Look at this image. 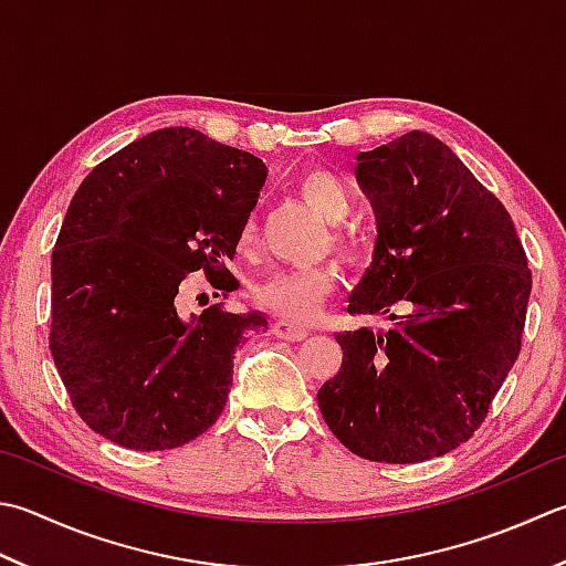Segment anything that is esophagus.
Masks as SVG:
<instances>
[{
  "label": "esophagus",
  "mask_w": 566,
  "mask_h": 566,
  "mask_svg": "<svg viewBox=\"0 0 566 566\" xmlns=\"http://www.w3.org/2000/svg\"><path fill=\"white\" fill-rule=\"evenodd\" d=\"M272 331H274V336L282 340H304L308 336L306 328H298V326L290 324V321H276Z\"/></svg>",
  "instance_id": "obj_1"
}]
</instances>
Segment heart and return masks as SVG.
<instances>
[{"instance_id": "1", "label": "heart", "mask_w": 566, "mask_h": 566, "mask_svg": "<svg viewBox=\"0 0 566 566\" xmlns=\"http://www.w3.org/2000/svg\"><path fill=\"white\" fill-rule=\"evenodd\" d=\"M298 193H302L304 203L314 210L328 223H340L343 218L350 213V191L346 181L326 169H312L298 179ZM258 240V223H250L242 228L240 248L250 250ZM336 248L346 254V258H358L365 250L363 240L356 232L338 230ZM336 274L326 268H298V270H272L254 284V302L268 312L282 316L286 321H296V324H306L312 321L324 298L334 292Z\"/></svg>"}]
</instances>
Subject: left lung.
<instances>
[{
  "instance_id": "obj_1",
  "label": "left lung",
  "mask_w": 566,
  "mask_h": 566,
  "mask_svg": "<svg viewBox=\"0 0 566 566\" xmlns=\"http://www.w3.org/2000/svg\"><path fill=\"white\" fill-rule=\"evenodd\" d=\"M356 179L378 240L348 314L395 326L336 334L343 363L318 409L356 457H444L483 424L520 356L533 290L523 242L505 206L427 132L360 151Z\"/></svg>"
}]
</instances>
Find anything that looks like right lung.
<instances>
[{"label": "right lung", "instance_id": "1", "mask_svg": "<svg viewBox=\"0 0 566 566\" xmlns=\"http://www.w3.org/2000/svg\"><path fill=\"white\" fill-rule=\"evenodd\" d=\"M268 166L191 127L149 132L77 188L51 258L49 348L77 417L135 451L184 447L213 427L232 356L260 312L181 314L184 282L216 290L258 206Z\"/></svg>", "mask_w": 566, "mask_h": 566}]
</instances>
